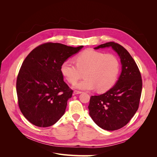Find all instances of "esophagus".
Listing matches in <instances>:
<instances>
[{
	"label": "esophagus",
	"mask_w": 157,
	"mask_h": 157,
	"mask_svg": "<svg viewBox=\"0 0 157 157\" xmlns=\"http://www.w3.org/2000/svg\"><path fill=\"white\" fill-rule=\"evenodd\" d=\"M81 93H82V92L78 91V90H75V91H74L75 94H81Z\"/></svg>",
	"instance_id": "esophagus-1"
}]
</instances>
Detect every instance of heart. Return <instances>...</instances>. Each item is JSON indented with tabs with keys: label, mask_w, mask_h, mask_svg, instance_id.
I'll return each instance as SVG.
<instances>
[{
	"label": "heart",
	"mask_w": 157,
	"mask_h": 157,
	"mask_svg": "<svg viewBox=\"0 0 157 157\" xmlns=\"http://www.w3.org/2000/svg\"><path fill=\"white\" fill-rule=\"evenodd\" d=\"M75 61L76 64L69 59L64 61L60 71L70 84L77 82L84 73L86 78L76 84V88L82 90L97 88L98 92H104L117 82L120 63L115 55L87 49L77 55Z\"/></svg>",
	"instance_id": "heart-1"
}]
</instances>
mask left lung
Here are the masks:
<instances>
[{
  "instance_id": "8db88e82",
  "label": "left lung",
  "mask_w": 157,
  "mask_h": 157,
  "mask_svg": "<svg viewBox=\"0 0 157 157\" xmlns=\"http://www.w3.org/2000/svg\"><path fill=\"white\" fill-rule=\"evenodd\" d=\"M111 47L121 58L122 72L117 82L105 93L90 97L89 114L103 130L113 131L126 125L140 105L142 91L140 71L134 59L124 47L109 42L94 49Z\"/></svg>"
}]
</instances>
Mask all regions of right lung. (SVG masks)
I'll use <instances>...</instances> for the list:
<instances>
[{
    "label": "right lung",
    "mask_w": 157,
    "mask_h": 157,
    "mask_svg": "<svg viewBox=\"0 0 157 157\" xmlns=\"http://www.w3.org/2000/svg\"><path fill=\"white\" fill-rule=\"evenodd\" d=\"M82 47L46 42L23 61L16 81L18 105L33 124L51 126L63 116L73 91L63 81L61 65Z\"/></svg>",
    "instance_id": "right-lung-1"
}]
</instances>
